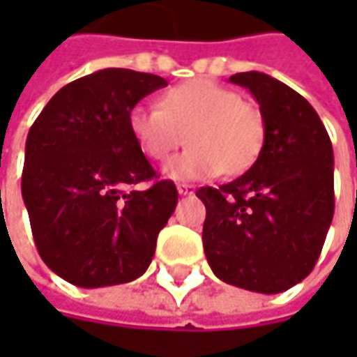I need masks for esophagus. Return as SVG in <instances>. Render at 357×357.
Listing matches in <instances>:
<instances>
[{
    "instance_id": "1",
    "label": "esophagus",
    "mask_w": 357,
    "mask_h": 357,
    "mask_svg": "<svg viewBox=\"0 0 357 357\" xmlns=\"http://www.w3.org/2000/svg\"><path fill=\"white\" fill-rule=\"evenodd\" d=\"M176 190H178V195H183V197H186V195H192V192H195V186L181 183V185H176Z\"/></svg>"
}]
</instances>
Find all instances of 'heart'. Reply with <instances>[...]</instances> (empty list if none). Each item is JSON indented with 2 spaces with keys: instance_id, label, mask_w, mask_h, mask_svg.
<instances>
[{
  "instance_id": "1",
  "label": "heart",
  "mask_w": 357,
  "mask_h": 357,
  "mask_svg": "<svg viewBox=\"0 0 357 357\" xmlns=\"http://www.w3.org/2000/svg\"><path fill=\"white\" fill-rule=\"evenodd\" d=\"M129 129L141 153L167 160L185 143L183 155L167 162L174 181L214 178L220 172L242 174L264 146L266 121L258 105L213 79H192L165 91L158 109L139 105L129 113Z\"/></svg>"
}]
</instances>
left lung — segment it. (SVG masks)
<instances>
[{
    "mask_svg": "<svg viewBox=\"0 0 357 357\" xmlns=\"http://www.w3.org/2000/svg\"><path fill=\"white\" fill-rule=\"evenodd\" d=\"M266 121L252 167L228 185L197 190L206 218V260L227 284L278 294L302 282L322 252L334 216V151L314 107L266 73L230 77Z\"/></svg>",
    "mask_w": 357,
    "mask_h": 357,
    "instance_id": "left-lung-1",
    "label": "left lung"
}]
</instances>
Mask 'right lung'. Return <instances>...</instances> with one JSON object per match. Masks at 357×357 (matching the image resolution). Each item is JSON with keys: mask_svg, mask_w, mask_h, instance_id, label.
Segmentation results:
<instances>
[{"mask_svg": "<svg viewBox=\"0 0 357 357\" xmlns=\"http://www.w3.org/2000/svg\"><path fill=\"white\" fill-rule=\"evenodd\" d=\"M160 87L158 75L101 69L57 91L29 129L21 195L37 252L63 280L115 286L151 264L178 192L135 143L129 113Z\"/></svg>", "mask_w": 357, "mask_h": 357, "instance_id": "1", "label": "right lung"}]
</instances>
